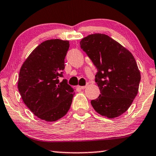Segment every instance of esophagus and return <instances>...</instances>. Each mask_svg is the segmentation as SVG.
I'll return each instance as SVG.
<instances>
[{
	"mask_svg": "<svg viewBox=\"0 0 156 156\" xmlns=\"http://www.w3.org/2000/svg\"><path fill=\"white\" fill-rule=\"evenodd\" d=\"M87 87V86H78V88L80 89H84Z\"/></svg>",
	"mask_w": 156,
	"mask_h": 156,
	"instance_id": "34e87169",
	"label": "esophagus"
}]
</instances>
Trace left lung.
<instances>
[{"label": "left lung", "instance_id": "8db88e82", "mask_svg": "<svg viewBox=\"0 0 156 156\" xmlns=\"http://www.w3.org/2000/svg\"><path fill=\"white\" fill-rule=\"evenodd\" d=\"M80 47L97 69L95 82L101 94L91 100L98 114L108 119L126 112L138 94L140 73L133 55L105 34L89 35Z\"/></svg>", "mask_w": 156, "mask_h": 156}]
</instances>
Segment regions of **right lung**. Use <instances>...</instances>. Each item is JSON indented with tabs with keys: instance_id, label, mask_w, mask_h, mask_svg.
<instances>
[{
	"instance_id": "1",
	"label": "right lung",
	"mask_w": 156,
	"mask_h": 156,
	"mask_svg": "<svg viewBox=\"0 0 156 156\" xmlns=\"http://www.w3.org/2000/svg\"><path fill=\"white\" fill-rule=\"evenodd\" d=\"M67 40L53 39L39 44L23 64L18 88L25 105L38 118L55 121L67 114L74 89L63 77Z\"/></svg>"
}]
</instances>
